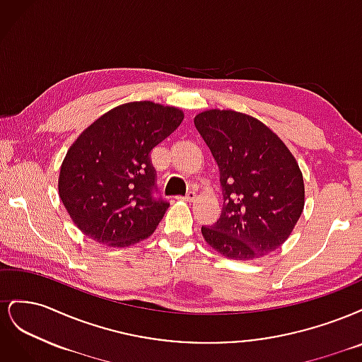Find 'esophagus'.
Returning <instances> with one entry per match:
<instances>
[{
  "instance_id": "obj_1",
  "label": "esophagus",
  "mask_w": 362,
  "mask_h": 362,
  "mask_svg": "<svg viewBox=\"0 0 362 362\" xmlns=\"http://www.w3.org/2000/svg\"><path fill=\"white\" fill-rule=\"evenodd\" d=\"M194 198H196V193H194V192H189L187 194L184 196V198H178V199L185 201V202H193V201H194Z\"/></svg>"
}]
</instances>
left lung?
<instances>
[{"label": "left lung", "mask_w": 362, "mask_h": 362, "mask_svg": "<svg viewBox=\"0 0 362 362\" xmlns=\"http://www.w3.org/2000/svg\"><path fill=\"white\" fill-rule=\"evenodd\" d=\"M221 173L223 208L205 242L231 259L272 254L291 235L305 205L299 164L286 144L249 115L211 108L194 116Z\"/></svg>", "instance_id": "1"}]
</instances>
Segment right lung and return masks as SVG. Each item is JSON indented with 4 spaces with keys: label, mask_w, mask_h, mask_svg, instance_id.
Instances as JSON below:
<instances>
[{
    "label": "right lung",
    "mask_w": 362,
    "mask_h": 362,
    "mask_svg": "<svg viewBox=\"0 0 362 362\" xmlns=\"http://www.w3.org/2000/svg\"><path fill=\"white\" fill-rule=\"evenodd\" d=\"M184 119L152 101L117 105L76 137L59 175V196L80 231L96 243L127 247L152 235L169 208L152 198L151 151Z\"/></svg>",
    "instance_id": "right-lung-1"
}]
</instances>
